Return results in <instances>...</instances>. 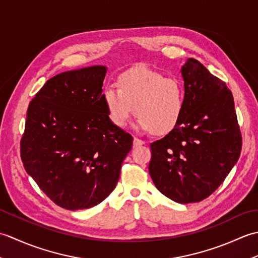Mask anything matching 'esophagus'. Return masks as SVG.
<instances>
[{
    "label": "esophagus",
    "instance_id": "34e87169",
    "mask_svg": "<svg viewBox=\"0 0 258 258\" xmlns=\"http://www.w3.org/2000/svg\"><path fill=\"white\" fill-rule=\"evenodd\" d=\"M145 144V141H143V140H140V139H138V138H134V141H133V145H134V147H136V146H140V145H144Z\"/></svg>",
    "mask_w": 258,
    "mask_h": 258
}]
</instances>
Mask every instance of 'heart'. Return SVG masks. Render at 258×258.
<instances>
[{"instance_id":"1","label":"heart","mask_w":258,"mask_h":258,"mask_svg":"<svg viewBox=\"0 0 258 258\" xmlns=\"http://www.w3.org/2000/svg\"><path fill=\"white\" fill-rule=\"evenodd\" d=\"M103 98L108 117L117 127H124L135 112L139 130L166 134L182 117L185 91L179 80L138 67L119 76L118 86L106 87Z\"/></svg>"}]
</instances>
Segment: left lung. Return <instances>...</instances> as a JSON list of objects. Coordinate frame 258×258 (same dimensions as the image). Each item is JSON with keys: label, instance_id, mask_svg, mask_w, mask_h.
I'll return each mask as SVG.
<instances>
[{"label": "left lung", "instance_id": "obj_1", "mask_svg": "<svg viewBox=\"0 0 258 258\" xmlns=\"http://www.w3.org/2000/svg\"><path fill=\"white\" fill-rule=\"evenodd\" d=\"M185 105L176 127L151 143L150 175L172 201L188 204L215 191L242 151L231 90L195 58L182 68Z\"/></svg>", "mask_w": 258, "mask_h": 258}]
</instances>
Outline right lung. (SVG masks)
I'll return each instance as SVG.
<instances>
[{
    "instance_id": "1",
    "label": "right lung",
    "mask_w": 258,
    "mask_h": 258,
    "mask_svg": "<svg viewBox=\"0 0 258 258\" xmlns=\"http://www.w3.org/2000/svg\"><path fill=\"white\" fill-rule=\"evenodd\" d=\"M101 65L53 76L30 102L21 160L52 202L78 211L116 187L132 135L115 126L102 94Z\"/></svg>"
}]
</instances>
